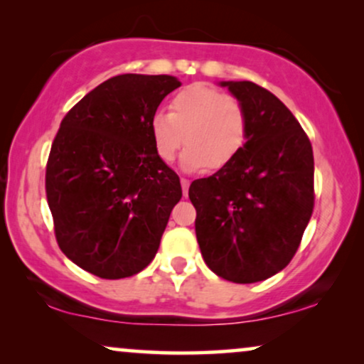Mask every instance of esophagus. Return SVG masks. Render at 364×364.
Segmentation results:
<instances>
[{
	"instance_id": "34e87169",
	"label": "esophagus",
	"mask_w": 364,
	"mask_h": 364,
	"mask_svg": "<svg viewBox=\"0 0 364 364\" xmlns=\"http://www.w3.org/2000/svg\"><path fill=\"white\" fill-rule=\"evenodd\" d=\"M181 190H183V195H188V190H190V179L186 178H181Z\"/></svg>"
}]
</instances>
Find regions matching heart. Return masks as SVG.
<instances>
[{
  "instance_id": "heart-1",
  "label": "heart",
  "mask_w": 364,
  "mask_h": 364,
  "mask_svg": "<svg viewBox=\"0 0 364 364\" xmlns=\"http://www.w3.org/2000/svg\"><path fill=\"white\" fill-rule=\"evenodd\" d=\"M171 113L158 111L149 121L156 156L171 163L185 138L188 146L179 164L185 171H200L213 164L223 168L243 151L250 119L243 103L211 85L186 86L171 100Z\"/></svg>"
}]
</instances>
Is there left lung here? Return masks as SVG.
Returning a JSON list of instances; mask_svg holds the SVG:
<instances>
[{
	"mask_svg": "<svg viewBox=\"0 0 364 364\" xmlns=\"http://www.w3.org/2000/svg\"><path fill=\"white\" fill-rule=\"evenodd\" d=\"M243 103L250 134L230 164L196 179V238L213 273L256 283L287 268L314 205L311 143L291 111L251 81H220Z\"/></svg>",
	"mask_w": 364,
	"mask_h": 364,
	"instance_id": "1",
	"label": "left lung"
}]
</instances>
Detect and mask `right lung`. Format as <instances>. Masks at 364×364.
<instances>
[{"label":"right lung","mask_w":364,"mask_h":364,"mask_svg":"<svg viewBox=\"0 0 364 364\" xmlns=\"http://www.w3.org/2000/svg\"><path fill=\"white\" fill-rule=\"evenodd\" d=\"M179 86L169 75L109 77L61 121L46 198L61 251L91 274L128 278L156 255L183 191L154 153L149 121Z\"/></svg>","instance_id":"add662e5"}]
</instances>
